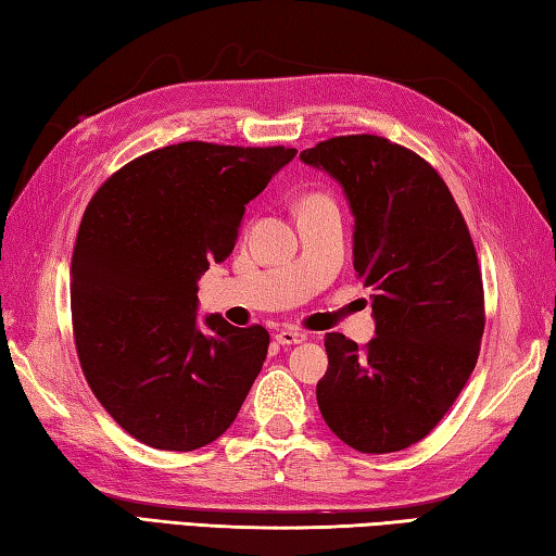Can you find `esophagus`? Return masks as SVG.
<instances>
[{"instance_id":"esophagus-1","label":"esophagus","mask_w":556,"mask_h":556,"mask_svg":"<svg viewBox=\"0 0 556 556\" xmlns=\"http://www.w3.org/2000/svg\"><path fill=\"white\" fill-rule=\"evenodd\" d=\"M305 339H307V333H305V331H300V329H280V331L276 333V341H278L280 345L302 343Z\"/></svg>"}]
</instances>
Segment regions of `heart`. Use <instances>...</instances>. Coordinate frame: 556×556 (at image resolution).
Instances as JSON below:
<instances>
[{"label":"heart","mask_w":556,"mask_h":556,"mask_svg":"<svg viewBox=\"0 0 556 556\" xmlns=\"http://www.w3.org/2000/svg\"><path fill=\"white\" fill-rule=\"evenodd\" d=\"M319 203H331V198L324 195V193H307L305 198H302L300 211H302V207H312V205H319Z\"/></svg>","instance_id":"obj_1"}]
</instances>
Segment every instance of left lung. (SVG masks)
Instances as JSON below:
<instances>
[{"mask_svg":"<svg viewBox=\"0 0 556 556\" xmlns=\"http://www.w3.org/2000/svg\"><path fill=\"white\" fill-rule=\"evenodd\" d=\"M300 160L343 188L353 268L375 292L365 349L327 333L319 412L358 453H396L433 431L477 365L484 288L472 237L445 181L402 144L343 135Z\"/></svg>","mask_w":556,"mask_h":556,"instance_id":"1","label":"left lung"}]
</instances>
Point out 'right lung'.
<instances>
[{
	"label": "right lung",
	"instance_id": "right-lung-1",
	"mask_svg": "<svg viewBox=\"0 0 556 556\" xmlns=\"http://www.w3.org/2000/svg\"><path fill=\"white\" fill-rule=\"evenodd\" d=\"M295 154L179 142L125 164L91 198L70 270L77 355L140 443L188 453L242 408L268 331L198 319V280L232 254L247 203Z\"/></svg>",
	"mask_w": 556,
	"mask_h": 556
}]
</instances>
